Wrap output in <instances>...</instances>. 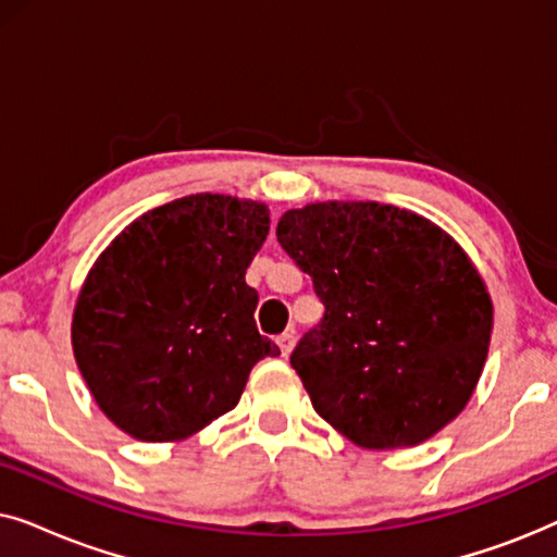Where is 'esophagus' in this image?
I'll return each instance as SVG.
<instances>
[{
    "label": "esophagus",
    "instance_id": "esophagus-1",
    "mask_svg": "<svg viewBox=\"0 0 557 557\" xmlns=\"http://www.w3.org/2000/svg\"><path fill=\"white\" fill-rule=\"evenodd\" d=\"M276 345H278V349H281V355L288 357V355H292L294 345H296V334H294V332H284V334H281V337L276 339Z\"/></svg>",
    "mask_w": 557,
    "mask_h": 557
}]
</instances>
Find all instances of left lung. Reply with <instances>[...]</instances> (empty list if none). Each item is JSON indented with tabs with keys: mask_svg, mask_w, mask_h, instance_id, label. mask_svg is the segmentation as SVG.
I'll list each match as a JSON object with an SVG mask.
<instances>
[{
	"mask_svg": "<svg viewBox=\"0 0 557 557\" xmlns=\"http://www.w3.org/2000/svg\"><path fill=\"white\" fill-rule=\"evenodd\" d=\"M276 238L324 304L292 352L317 413L362 448L418 446L451 423L492 334V299L459 243L380 202L288 210Z\"/></svg>",
	"mask_w": 557,
	"mask_h": 557,
	"instance_id": "8db88e82",
	"label": "left lung"
}]
</instances>
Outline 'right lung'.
Masks as SVG:
<instances>
[{"mask_svg": "<svg viewBox=\"0 0 557 557\" xmlns=\"http://www.w3.org/2000/svg\"><path fill=\"white\" fill-rule=\"evenodd\" d=\"M263 202L189 195L144 212L98 256L73 311V352L98 408L128 436L182 441L238 406L281 349L258 334L246 271Z\"/></svg>", "mask_w": 557, "mask_h": 557, "instance_id": "right-lung-1", "label": "right lung"}]
</instances>
